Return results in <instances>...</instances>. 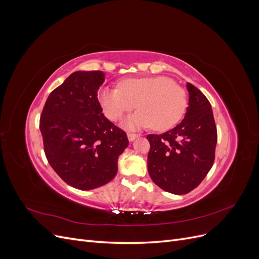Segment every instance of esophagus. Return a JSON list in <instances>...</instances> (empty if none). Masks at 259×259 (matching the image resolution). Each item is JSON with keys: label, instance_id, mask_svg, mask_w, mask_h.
<instances>
[{"label": "esophagus", "instance_id": "34e87169", "mask_svg": "<svg viewBox=\"0 0 259 259\" xmlns=\"http://www.w3.org/2000/svg\"><path fill=\"white\" fill-rule=\"evenodd\" d=\"M137 137H139V135L133 134V133H127V138H128L130 142H134V140H135Z\"/></svg>", "mask_w": 259, "mask_h": 259}]
</instances>
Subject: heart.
Instances as JSON below:
<instances>
[{"instance_id": "heart-1", "label": "heart", "mask_w": 259, "mask_h": 259, "mask_svg": "<svg viewBox=\"0 0 259 259\" xmlns=\"http://www.w3.org/2000/svg\"><path fill=\"white\" fill-rule=\"evenodd\" d=\"M99 101L106 115L116 121L136 107L140 110L126 117L122 125L127 130L152 126L166 131L182 119L187 108L185 91L166 76L126 79L119 89H104Z\"/></svg>"}]
</instances>
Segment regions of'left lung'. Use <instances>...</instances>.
Instances as JSON below:
<instances>
[{"label": "left lung", "instance_id": "left-lung-1", "mask_svg": "<svg viewBox=\"0 0 259 259\" xmlns=\"http://www.w3.org/2000/svg\"><path fill=\"white\" fill-rule=\"evenodd\" d=\"M189 95L184 120L163 134H150L148 171L164 191L186 194L198 187L213 166L217 130L207 98L188 83Z\"/></svg>", "mask_w": 259, "mask_h": 259}]
</instances>
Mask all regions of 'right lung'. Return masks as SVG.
Returning a JSON list of instances; mask_svg holds the SVG:
<instances>
[{"instance_id":"add662e5","label":"right lung","mask_w":259,"mask_h":259,"mask_svg":"<svg viewBox=\"0 0 259 259\" xmlns=\"http://www.w3.org/2000/svg\"><path fill=\"white\" fill-rule=\"evenodd\" d=\"M103 71H75L46 99L40 119L44 151L65 183L92 190L114 178L126 133L103 113L97 92Z\"/></svg>"}]
</instances>
